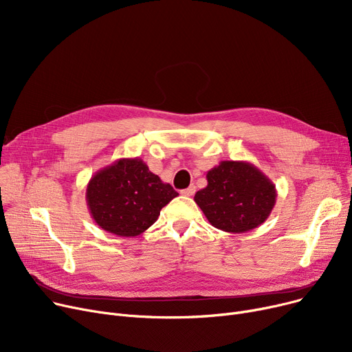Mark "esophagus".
<instances>
[{
  "label": "esophagus",
  "mask_w": 352,
  "mask_h": 352,
  "mask_svg": "<svg viewBox=\"0 0 352 352\" xmlns=\"http://www.w3.org/2000/svg\"><path fill=\"white\" fill-rule=\"evenodd\" d=\"M194 192H195V187H194V186H190L188 188L181 191V194L186 195V197H191V195H194Z\"/></svg>",
  "instance_id": "34e87169"
}]
</instances>
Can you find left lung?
Returning a JSON list of instances; mask_svg holds the SVG:
<instances>
[{
    "label": "left lung",
    "mask_w": 352,
    "mask_h": 352,
    "mask_svg": "<svg viewBox=\"0 0 352 352\" xmlns=\"http://www.w3.org/2000/svg\"><path fill=\"white\" fill-rule=\"evenodd\" d=\"M207 181L194 201L210 224L221 231H251L265 223L275 206L274 182L251 162L221 161L207 173Z\"/></svg>",
    "instance_id": "obj_1"
}]
</instances>
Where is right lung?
Segmentation results:
<instances>
[{
	"label": "right lung",
	"mask_w": 352,
	"mask_h": 352,
	"mask_svg": "<svg viewBox=\"0 0 352 352\" xmlns=\"http://www.w3.org/2000/svg\"><path fill=\"white\" fill-rule=\"evenodd\" d=\"M177 195L141 158H120L91 177L85 199L100 228L118 236H137Z\"/></svg>",
	"instance_id": "obj_1"
}]
</instances>
